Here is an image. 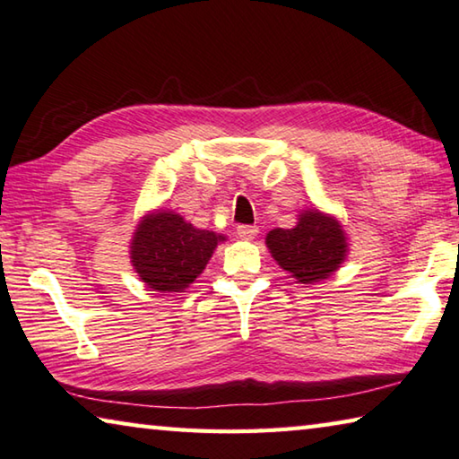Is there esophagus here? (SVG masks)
<instances>
[{
    "label": "esophagus",
    "instance_id": "1",
    "mask_svg": "<svg viewBox=\"0 0 459 459\" xmlns=\"http://www.w3.org/2000/svg\"><path fill=\"white\" fill-rule=\"evenodd\" d=\"M236 234H238V238H242V239H254L258 236V228H256V225H238Z\"/></svg>",
    "mask_w": 459,
    "mask_h": 459
}]
</instances>
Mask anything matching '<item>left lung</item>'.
I'll list each match as a JSON object with an SVG mask.
<instances>
[{
    "label": "left lung",
    "instance_id": "8db88e82",
    "mask_svg": "<svg viewBox=\"0 0 459 459\" xmlns=\"http://www.w3.org/2000/svg\"><path fill=\"white\" fill-rule=\"evenodd\" d=\"M266 246L279 266L303 284L329 279L348 254L340 221L317 209L300 213L295 228L268 231Z\"/></svg>",
    "mask_w": 459,
    "mask_h": 459
}]
</instances>
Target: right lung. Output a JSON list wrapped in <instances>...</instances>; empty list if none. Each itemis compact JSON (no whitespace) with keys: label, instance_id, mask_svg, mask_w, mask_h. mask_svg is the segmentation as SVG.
Returning a JSON list of instances; mask_svg holds the SVG:
<instances>
[{"label":"right lung","instance_id":"add662e5","mask_svg":"<svg viewBox=\"0 0 459 459\" xmlns=\"http://www.w3.org/2000/svg\"><path fill=\"white\" fill-rule=\"evenodd\" d=\"M220 242H225V236L159 209L142 217L134 231L132 266L148 289L183 292L203 273Z\"/></svg>","mask_w":459,"mask_h":459}]
</instances>
